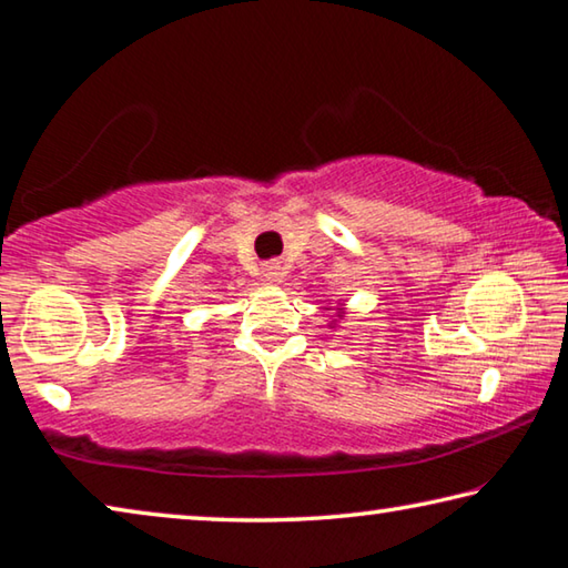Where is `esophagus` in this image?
Wrapping results in <instances>:
<instances>
[{
    "label": "esophagus",
    "instance_id": "esophagus-1",
    "mask_svg": "<svg viewBox=\"0 0 568 568\" xmlns=\"http://www.w3.org/2000/svg\"><path fill=\"white\" fill-rule=\"evenodd\" d=\"M278 276H282V266H278V264H266L264 266V278H268V282H276Z\"/></svg>",
    "mask_w": 568,
    "mask_h": 568
}]
</instances>
